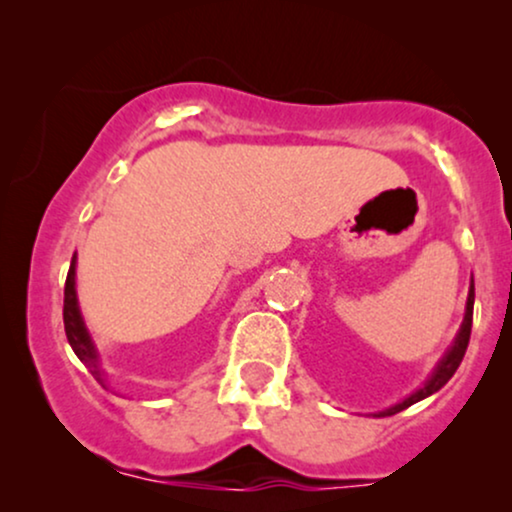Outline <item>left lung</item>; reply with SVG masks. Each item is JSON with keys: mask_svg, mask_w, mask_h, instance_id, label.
<instances>
[{"mask_svg": "<svg viewBox=\"0 0 512 512\" xmlns=\"http://www.w3.org/2000/svg\"><path fill=\"white\" fill-rule=\"evenodd\" d=\"M472 313H474V279L469 281L467 305H464V320H462V325H460V332H457L455 342L450 344V349L445 351L443 358H440V361H438V366L433 368V373L428 375L426 383L421 385L419 390L411 392L409 397H404L402 402L392 404V407L378 411V414H373V416H392V414H397V411L407 409V407H411V404H416V402H421V399L431 397L433 392H438L440 387L448 383L452 375H455V370L460 368V363H462V358H464V351H467L469 334H472Z\"/></svg>", "mask_w": 512, "mask_h": 512, "instance_id": "left-lung-1", "label": "left lung"}]
</instances>
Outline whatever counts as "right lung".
Here are the masks:
<instances>
[{
  "mask_svg": "<svg viewBox=\"0 0 512 512\" xmlns=\"http://www.w3.org/2000/svg\"><path fill=\"white\" fill-rule=\"evenodd\" d=\"M64 332H67L69 346L74 349V354L91 370L93 378L103 387H110V375L103 368L101 354H98L96 344H93L91 332H88L79 308V296H76V255L72 257V264H69L67 284H64Z\"/></svg>",
  "mask_w": 512,
  "mask_h": 512,
  "instance_id": "1",
  "label": "right lung"
}]
</instances>
